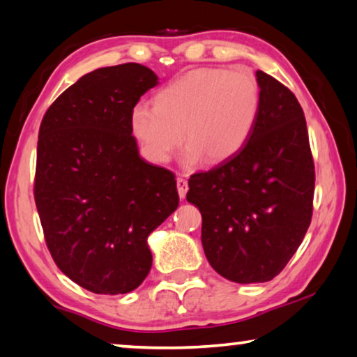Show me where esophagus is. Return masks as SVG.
<instances>
[{
  "instance_id": "34e87169",
  "label": "esophagus",
  "mask_w": 357,
  "mask_h": 357,
  "mask_svg": "<svg viewBox=\"0 0 357 357\" xmlns=\"http://www.w3.org/2000/svg\"><path fill=\"white\" fill-rule=\"evenodd\" d=\"M176 185H178L179 198H185V193H187V190H189V184H187V181L184 178H178Z\"/></svg>"
}]
</instances>
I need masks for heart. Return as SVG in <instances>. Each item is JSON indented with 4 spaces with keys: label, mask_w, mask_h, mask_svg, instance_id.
<instances>
[{
    "label": "heart",
    "mask_w": 357,
    "mask_h": 357,
    "mask_svg": "<svg viewBox=\"0 0 357 357\" xmlns=\"http://www.w3.org/2000/svg\"><path fill=\"white\" fill-rule=\"evenodd\" d=\"M261 96L249 70H193L160 89L155 105L138 104L130 124L144 154L155 164L172 160L183 140L185 165L231 159L255 129Z\"/></svg>",
    "instance_id": "1"
}]
</instances>
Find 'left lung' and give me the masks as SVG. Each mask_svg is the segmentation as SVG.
I'll return each mask as SVG.
<instances>
[{"label": "left lung", "mask_w": 357, "mask_h": 357, "mask_svg": "<svg viewBox=\"0 0 357 357\" xmlns=\"http://www.w3.org/2000/svg\"><path fill=\"white\" fill-rule=\"evenodd\" d=\"M259 114L249 142L213 170L192 174L187 202L200 209L204 255L236 283L273 280L312 220L315 167L304 112L274 77L257 70Z\"/></svg>", "instance_id": "obj_1"}]
</instances>
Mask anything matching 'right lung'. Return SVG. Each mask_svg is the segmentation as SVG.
I'll return each instance as SVG.
<instances>
[{
    "mask_svg": "<svg viewBox=\"0 0 357 357\" xmlns=\"http://www.w3.org/2000/svg\"><path fill=\"white\" fill-rule=\"evenodd\" d=\"M159 77L100 68L69 86L39 129L34 200L59 269L96 294L134 291L153 264L148 236L179 204L174 174L148 164L132 110Z\"/></svg>",
    "mask_w": 357,
    "mask_h": 357,
    "instance_id": "right-lung-1",
    "label": "right lung"
}]
</instances>
